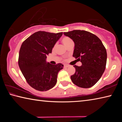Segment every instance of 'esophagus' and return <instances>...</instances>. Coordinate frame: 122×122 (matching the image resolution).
Here are the masks:
<instances>
[{
  "mask_svg": "<svg viewBox=\"0 0 122 122\" xmlns=\"http://www.w3.org/2000/svg\"><path fill=\"white\" fill-rule=\"evenodd\" d=\"M69 65H64V67L65 68H68V67H69Z\"/></svg>",
  "mask_w": 122,
  "mask_h": 122,
  "instance_id": "obj_1",
  "label": "esophagus"
}]
</instances>
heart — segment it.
Masks as SVG:
<instances>
[{"label":"heart","mask_w":122,"mask_h":122,"mask_svg":"<svg viewBox=\"0 0 122 122\" xmlns=\"http://www.w3.org/2000/svg\"><path fill=\"white\" fill-rule=\"evenodd\" d=\"M61 41L63 43V44L65 45L66 47H67L68 45L71 44V42H73V41H72L71 39L68 36H64L63 38L62 39Z\"/></svg>","instance_id":"b5f03b06"}]
</instances>
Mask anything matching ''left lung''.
Segmentation results:
<instances>
[{"label": "left lung", "instance_id": "8db88e82", "mask_svg": "<svg viewBox=\"0 0 122 122\" xmlns=\"http://www.w3.org/2000/svg\"><path fill=\"white\" fill-rule=\"evenodd\" d=\"M75 44L73 56L82 66L74 65L75 73L71 76L74 84L83 88L94 86L100 79L107 63L106 49L102 41L94 34L81 30L64 32Z\"/></svg>", "mask_w": 122, "mask_h": 122}]
</instances>
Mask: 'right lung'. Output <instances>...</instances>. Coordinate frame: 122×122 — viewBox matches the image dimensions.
<instances>
[{"instance_id":"obj_1","label":"right lung","mask_w":122,"mask_h":122,"mask_svg":"<svg viewBox=\"0 0 122 122\" xmlns=\"http://www.w3.org/2000/svg\"><path fill=\"white\" fill-rule=\"evenodd\" d=\"M62 34L38 31L21 45L18 64L26 81L35 89L47 91L56 83L57 74L63 69V65H51L47 62L46 58Z\"/></svg>"}]
</instances>
